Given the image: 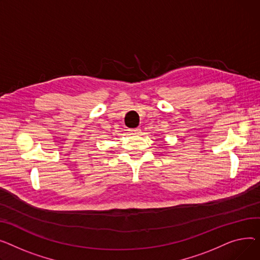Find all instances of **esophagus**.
Wrapping results in <instances>:
<instances>
[{"mask_svg": "<svg viewBox=\"0 0 260 260\" xmlns=\"http://www.w3.org/2000/svg\"><path fill=\"white\" fill-rule=\"evenodd\" d=\"M130 133L133 135H140L142 133V130L140 128H134V129H129Z\"/></svg>", "mask_w": 260, "mask_h": 260, "instance_id": "obj_1", "label": "esophagus"}]
</instances>
